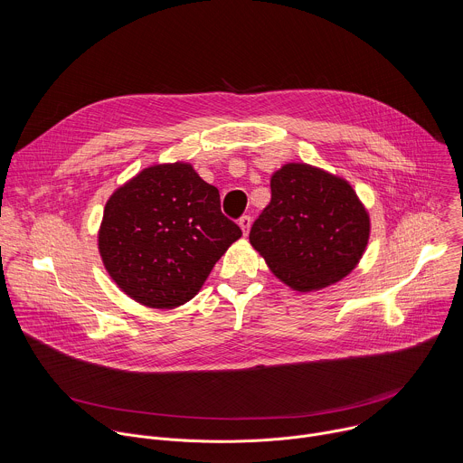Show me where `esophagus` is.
<instances>
[{
  "label": "esophagus",
  "mask_w": 463,
  "mask_h": 463,
  "mask_svg": "<svg viewBox=\"0 0 463 463\" xmlns=\"http://www.w3.org/2000/svg\"><path fill=\"white\" fill-rule=\"evenodd\" d=\"M250 223H252L250 216H241V218H240L238 225H240V229H241L243 236H247V234H249V231H250Z\"/></svg>",
  "instance_id": "34e87169"
}]
</instances>
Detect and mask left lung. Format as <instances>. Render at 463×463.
I'll return each instance as SVG.
<instances>
[{
  "label": "left lung",
  "instance_id": "8db88e82",
  "mask_svg": "<svg viewBox=\"0 0 463 463\" xmlns=\"http://www.w3.org/2000/svg\"><path fill=\"white\" fill-rule=\"evenodd\" d=\"M371 216L354 187L311 164L288 162L270 176V202L249 241L270 272L296 292L342 281L360 263Z\"/></svg>",
  "mask_w": 463,
  "mask_h": 463
}]
</instances>
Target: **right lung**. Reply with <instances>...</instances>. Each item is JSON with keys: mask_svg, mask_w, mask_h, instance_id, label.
I'll return each mask as SVG.
<instances>
[{"mask_svg": "<svg viewBox=\"0 0 463 463\" xmlns=\"http://www.w3.org/2000/svg\"><path fill=\"white\" fill-rule=\"evenodd\" d=\"M241 238L220 211V193L193 164L141 169L107 200L98 250L112 281L150 309L193 299L216 261Z\"/></svg>", "mask_w": 463, "mask_h": 463, "instance_id": "1", "label": "right lung"}]
</instances>
